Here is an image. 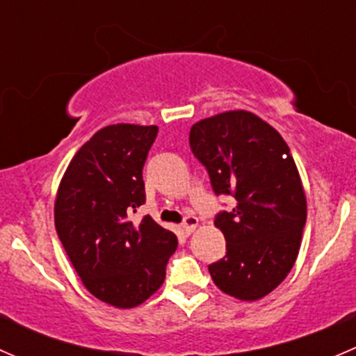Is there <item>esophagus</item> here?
I'll list each match as a JSON object with an SVG mask.
<instances>
[{
    "mask_svg": "<svg viewBox=\"0 0 356 356\" xmlns=\"http://www.w3.org/2000/svg\"><path fill=\"white\" fill-rule=\"evenodd\" d=\"M196 227H198V218L193 217V215H188V217L184 218V222H182V225H181L182 232H186V234H191V232L195 231Z\"/></svg>",
    "mask_w": 356,
    "mask_h": 356,
    "instance_id": "esophagus-1",
    "label": "esophagus"
}]
</instances>
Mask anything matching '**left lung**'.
I'll return each instance as SVG.
<instances>
[{
  "label": "left lung",
  "instance_id": "obj_1",
  "mask_svg": "<svg viewBox=\"0 0 356 356\" xmlns=\"http://www.w3.org/2000/svg\"><path fill=\"white\" fill-rule=\"evenodd\" d=\"M189 145L215 195L236 200L231 211L215 217L227 251L208 265L211 279L238 300H260L293 268L307 222V198L288 145L246 110L196 122Z\"/></svg>",
  "mask_w": 356,
  "mask_h": 356
}]
</instances>
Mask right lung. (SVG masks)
<instances>
[{"instance_id":"add662e5","label":"right lung","mask_w":356,"mask_h":356,"mask_svg":"<svg viewBox=\"0 0 356 356\" xmlns=\"http://www.w3.org/2000/svg\"><path fill=\"white\" fill-rule=\"evenodd\" d=\"M156 125L115 124L81 146L60 182L55 227L86 289L117 308H134L163 284L177 248L174 232L131 211L146 201L143 167Z\"/></svg>"}]
</instances>
